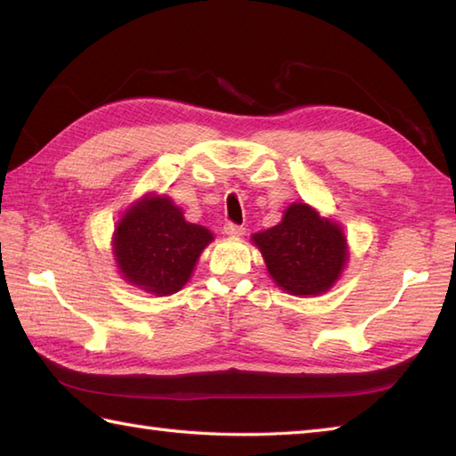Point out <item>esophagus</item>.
I'll return each instance as SVG.
<instances>
[{
    "mask_svg": "<svg viewBox=\"0 0 456 456\" xmlns=\"http://www.w3.org/2000/svg\"><path fill=\"white\" fill-rule=\"evenodd\" d=\"M223 233L229 235V237H243L245 235V227L243 225H237L233 221H227L225 225H223Z\"/></svg>",
    "mask_w": 456,
    "mask_h": 456,
    "instance_id": "34e87169",
    "label": "esophagus"
}]
</instances>
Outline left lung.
<instances>
[{
  "label": "left lung",
  "mask_w": 456,
  "mask_h": 456,
  "mask_svg": "<svg viewBox=\"0 0 456 456\" xmlns=\"http://www.w3.org/2000/svg\"><path fill=\"white\" fill-rule=\"evenodd\" d=\"M274 282L296 296H317L333 286L346 263V239L337 223L305 203H294L282 223L253 235Z\"/></svg>",
  "instance_id": "8db88e82"
}]
</instances>
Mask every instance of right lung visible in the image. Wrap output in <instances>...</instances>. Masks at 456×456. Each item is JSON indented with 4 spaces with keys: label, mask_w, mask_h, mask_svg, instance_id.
Returning <instances> with one entry per match:
<instances>
[{
    "label": "right lung",
    "mask_w": 456,
    "mask_h": 456,
    "mask_svg": "<svg viewBox=\"0 0 456 456\" xmlns=\"http://www.w3.org/2000/svg\"><path fill=\"white\" fill-rule=\"evenodd\" d=\"M211 239L206 227L183 219L168 198L149 196L118 223L113 248L125 280L147 292L168 296L188 282Z\"/></svg>",
    "instance_id": "right-lung-1"
}]
</instances>
